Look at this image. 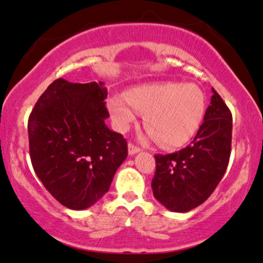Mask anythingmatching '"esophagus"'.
Listing matches in <instances>:
<instances>
[{"label": "esophagus", "instance_id": "1", "mask_svg": "<svg viewBox=\"0 0 263 263\" xmlns=\"http://www.w3.org/2000/svg\"><path fill=\"white\" fill-rule=\"evenodd\" d=\"M140 151H141L140 147L132 145V143H129V145H128V155H129V156L136 155V154H138V152H140Z\"/></svg>", "mask_w": 263, "mask_h": 263}]
</instances>
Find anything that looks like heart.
Listing matches in <instances>:
<instances>
[{
  "label": "heart",
  "instance_id": "heart-1",
  "mask_svg": "<svg viewBox=\"0 0 263 263\" xmlns=\"http://www.w3.org/2000/svg\"><path fill=\"white\" fill-rule=\"evenodd\" d=\"M112 120L120 131H127L145 114L143 125L149 136L163 147H178L195 136L203 121L206 99L192 83L164 82L135 86L125 95H115L108 102Z\"/></svg>",
  "mask_w": 263,
  "mask_h": 263
}]
</instances>
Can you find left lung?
I'll return each instance as SVG.
<instances>
[{
    "mask_svg": "<svg viewBox=\"0 0 263 263\" xmlns=\"http://www.w3.org/2000/svg\"><path fill=\"white\" fill-rule=\"evenodd\" d=\"M211 105L206 109L197 135L181 151L156 155L152 180L155 198L167 210L189 212L215 191L223 177L231 155L232 115L212 88Z\"/></svg>",
    "mask_w": 263,
    "mask_h": 263,
    "instance_id": "left-lung-1",
    "label": "left lung"
}]
</instances>
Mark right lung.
<instances>
[{
    "label": "right lung",
    "instance_id": "1",
    "mask_svg": "<svg viewBox=\"0 0 263 263\" xmlns=\"http://www.w3.org/2000/svg\"><path fill=\"white\" fill-rule=\"evenodd\" d=\"M103 82L59 79L41 95L28 118L30 156L43 186L60 203L86 210L108 192L127 157L122 135L111 131Z\"/></svg>",
    "mask_w": 263,
    "mask_h": 263
}]
</instances>
